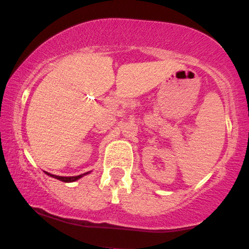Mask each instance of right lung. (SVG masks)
<instances>
[{"instance_id":"right-lung-1","label":"right lung","mask_w":249,"mask_h":249,"mask_svg":"<svg viewBox=\"0 0 249 249\" xmlns=\"http://www.w3.org/2000/svg\"><path fill=\"white\" fill-rule=\"evenodd\" d=\"M45 173H47L48 176L53 177V178L58 179V180H61V181H64V182H72V181H76V180H78L79 178H82L83 176H85V174H88V172H87V173L79 174V176H76V177H59V176H53V174L48 173V172H45Z\"/></svg>"}]
</instances>
